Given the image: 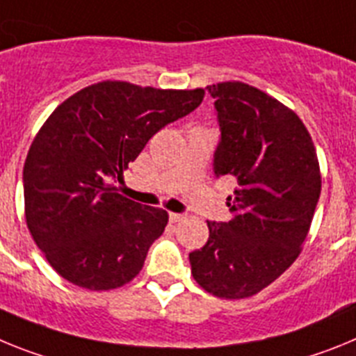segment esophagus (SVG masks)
I'll use <instances>...</instances> for the list:
<instances>
[{"mask_svg":"<svg viewBox=\"0 0 356 356\" xmlns=\"http://www.w3.org/2000/svg\"><path fill=\"white\" fill-rule=\"evenodd\" d=\"M170 222H181L182 218H184V215L182 213H170Z\"/></svg>","mask_w":356,"mask_h":356,"instance_id":"esophagus-1","label":"esophagus"}]
</instances>
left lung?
<instances>
[{
	"mask_svg": "<svg viewBox=\"0 0 356 356\" xmlns=\"http://www.w3.org/2000/svg\"><path fill=\"white\" fill-rule=\"evenodd\" d=\"M220 123L216 177L236 184L229 222H208L206 245L190 252L193 280L222 299L261 292L296 261L321 195L310 132L286 105L243 82L208 86Z\"/></svg>",
	"mask_w": 356,
	"mask_h": 356,
	"instance_id": "left-lung-1",
	"label": "left lung"
}]
</instances>
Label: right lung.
<instances>
[{
  "instance_id": "right-lung-1",
  "label": "right lung",
  "mask_w": 356,
  "mask_h": 356,
  "mask_svg": "<svg viewBox=\"0 0 356 356\" xmlns=\"http://www.w3.org/2000/svg\"><path fill=\"white\" fill-rule=\"evenodd\" d=\"M204 89H156L104 80L49 114L23 168L24 216L58 276L88 290L134 280L168 213L114 186L163 127L195 111Z\"/></svg>"
}]
</instances>
